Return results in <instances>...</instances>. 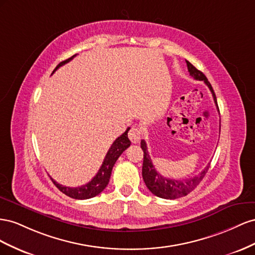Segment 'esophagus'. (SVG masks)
Here are the masks:
<instances>
[{
  "instance_id": "obj_1",
  "label": "esophagus",
  "mask_w": 255,
  "mask_h": 255,
  "mask_svg": "<svg viewBox=\"0 0 255 255\" xmlns=\"http://www.w3.org/2000/svg\"><path fill=\"white\" fill-rule=\"evenodd\" d=\"M128 136H129L130 141H131L132 143H139V141L142 137V131L140 130V128L132 127L131 129H130Z\"/></svg>"
}]
</instances>
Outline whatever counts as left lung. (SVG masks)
I'll list each match as a JSON object with an SVG mask.
<instances>
[{
  "mask_svg": "<svg viewBox=\"0 0 255 255\" xmlns=\"http://www.w3.org/2000/svg\"><path fill=\"white\" fill-rule=\"evenodd\" d=\"M186 63H187L188 71L190 72V76L193 77L195 80H199V81H204L205 84L208 86V89L213 94L215 104L218 108L215 92L213 90L212 85H210V83L208 82L205 75L199 69H196L190 62L186 61ZM141 148L144 152L143 166H142V176L144 179V183L152 194L166 200H174L177 198H181V196H185L188 193L193 191L196 188V186L201 183V180L204 178L205 174L207 173L210 165V163H208L199 175L190 177V178H186V179L166 178L156 171L154 164H152L151 159L148 155L146 143H145L144 140L141 141Z\"/></svg>",
  "mask_w": 255,
  "mask_h": 255,
  "instance_id": "8db88e82",
  "label": "left lung"
}]
</instances>
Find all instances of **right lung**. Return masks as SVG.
<instances>
[{"mask_svg":"<svg viewBox=\"0 0 255 255\" xmlns=\"http://www.w3.org/2000/svg\"><path fill=\"white\" fill-rule=\"evenodd\" d=\"M77 54L72 55L69 59H67L66 61L61 62L57 66L55 67V69L53 70V72L59 69L63 65H65L66 63L70 62ZM52 72V74H53ZM130 128H127V130L124 132L121 136H119L116 139L113 144L111 145V147L109 148L107 155L104 159V162L101 164L99 171L97 172V174L95 176L92 178L91 181L89 183L80 186V187H76V188H70V187H66V186H62L60 184H57L54 179H52L53 184L56 186V188L59 189L61 192H63L64 194L68 195L69 198L72 199H77V200H86V199H91L94 198V196L98 195L101 191H104V189L108 186L109 180H110V176H111V172L113 166L116 162V160L119 159V157L123 154V151L125 150L126 148H128L130 146V140L128 139V131Z\"/></svg>","mask_w":255,"mask_h":255,"instance_id":"add662e5","label":"right lung"}]
</instances>
